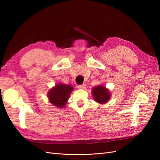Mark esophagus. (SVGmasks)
Instances as JSON below:
<instances>
[{"label": "esophagus", "instance_id": "esophagus-1", "mask_svg": "<svg viewBox=\"0 0 160 160\" xmlns=\"http://www.w3.org/2000/svg\"><path fill=\"white\" fill-rule=\"evenodd\" d=\"M86 86H87L86 83H83V84H82V85H79V86H78V88H79V89H84L86 88Z\"/></svg>", "mask_w": 160, "mask_h": 160}]
</instances>
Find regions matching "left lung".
Returning <instances> with one entry per match:
<instances>
[{"instance_id": "8db88e82", "label": "left lung", "mask_w": 160, "mask_h": 160, "mask_svg": "<svg viewBox=\"0 0 160 160\" xmlns=\"http://www.w3.org/2000/svg\"><path fill=\"white\" fill-rule=\"evenodd\" d=\"M93 99L99 104H104L108 102L111 95L109 89L104 85H98L94 87L91 90Z\"/></svg>"}]
</instances>
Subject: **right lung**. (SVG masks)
<instances>
[{
	"label": "right lung",
	"instance_id": "right-lung-1",
	"mask_svg": "<svg viewBox=\"0 0 160 160\" xmlns=\"http://www.w3.org/2000/svg\"><path fill=\"white\" fill-rule=\"evenodd\" d=\"M74 90L73 87L63 83L56 84L48 92L49 102L57 108H63L66 105L71 92Z\"/></svg>",
	"mask_w": 160,
	"mask_h": 160
}]
</instances>
